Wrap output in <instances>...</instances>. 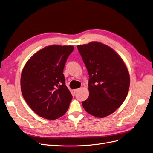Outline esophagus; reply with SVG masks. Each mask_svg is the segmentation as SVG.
<instances>
[{"label":"esophagus","mask_w":153,"mask_h":153,"mask_svg":"<svg viewBox=\"0 0 153 153\" xmlns=\"http://www.w3.org/2000/svg\"><path fill=\"white\" fill-rule=\"evenodd\" d=\"M78 90H79V89H75V90H73V91H74V93H76V91H77Z\"/></svg>","instance_id":"esophagus-1"}]
</instances>
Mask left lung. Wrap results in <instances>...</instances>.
Returning <instances> with one entry per match:
<instances>
[{
	"instance_id": "obj_1",
	"label": "left lung",
	"mask_w": 153,
	"mask_h": 153,
	"mask_svg": "<svg viewBox=\"0 0 153 153\" xmlns=\"http://www.w3.org/2000/svg\"><path fill=\"white\" fill-rule=\"evenodd\" d=\"M89 74V96L82 105L86 112L104 118L115 112L127 97L130 77L120 56L99 42L78 45Z\"/></svg>"
}]
</instances>
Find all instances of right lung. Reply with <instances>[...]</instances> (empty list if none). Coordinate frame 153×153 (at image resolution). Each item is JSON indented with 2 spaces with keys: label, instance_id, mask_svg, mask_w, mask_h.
Returning <instances> with one entry per match:
<instances>
[{
  "label": "right lung",
  "instance_id": "obj_1",
  "mask_svg": "<svg viewBox=\"0 0 153 153\" xmlns=\"http://www.w3.org/2000/svg\"><path fill=\"white\" fill-rule=\"evenodd\" d=\"M72 45H52L34 54L23 68L20 86L23 97L38 115L55 120L67 112L72 95L63 74Z\"/></svg>",
  "mask_w": 153,
  "mask_h": 153
}]
</instances>
